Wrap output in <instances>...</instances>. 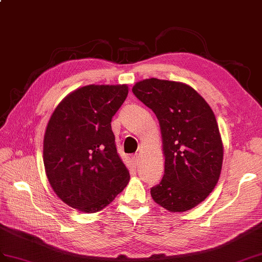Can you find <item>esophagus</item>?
Wrapping results in <instances>:
<instances>
[{
	"label": "esophagus",
	"instance_id": "34e87169",
	"mask_svg": "<svg viewBox=\"0 0 262 262\" xmlns=\"http://www.w3.org/2000/svg\"><path fill=\"white\" fill-rule=\"evenodd\" d=\"M139 155L138 153L137 154H135V155H133V162H134V164H135V165H138V162H139Z\"/></svg>",
	"mask_w": 262,
	"mask_h": 262
}]
</instances>
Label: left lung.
Masks as SVG:
<instances>
[{
    "instance_id": "8db88e82",
    "label": "left lung",
    "mask_w": 262,
    "mask_h": 262,
    "mask_svg": "<svg viewBox=\"0 0 262 262\" xmlns=\"http://www.w3.org/2000/svg\"><path fill=\"white\" fill-rule=\"evenodd\" d=\"M132 90L160 123L165 165L151 198L173 213L193 209L213 191L221 174L223 143L213 111L183 82L149 78Z\"/></svg>"
}]
</instances>
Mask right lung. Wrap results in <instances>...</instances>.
<instances>
[{"label":"right lung","mask_w":262,"mask_h":262,"mask_svg":"<svg viewBox=\"0 0 262 262\" xmlns=\"http://www.w3.org/2000/svg\"><path fill=\"white\" fill-rule=\"evenodd\" d=\"M127 95V84H88L67 95L49 119L48 181L62 202L83 213L105 209L129 182L111 125Z\"/></svg>","instance_id":"add662e5"}]
</instances>
